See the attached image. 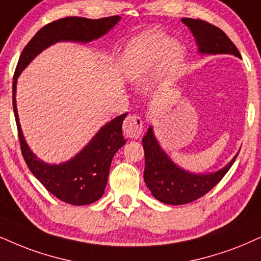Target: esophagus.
<instances>
[{"mask_svg":"<svg viewBox=\"0 0 261 261\" xmlns=\"http://www.w3.org/2000/svg\"><path fill=\"white\" fill-rule=\"evenodd\" d=\"M123 133L129 138H139L143 133V120L137 115L128 116L123 122Z\"/></svg>","mask_w":261,"mask_h":261,"instance_id":"1","label":"esophagus"}]
</instances>
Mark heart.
Returning <instances> with one entry per match:
<instances>
[{
  "mask_svg": "<svg viewBox=\"0 0 261 261\" xmlns=\"http://www.w3.org/2000/svg\"><path fill=\"white\" fill-rule=\"evenodd\" d=\"M184 58V47L160 31H146L134 38L123 58V73L128 80H138L160 69L163 81H172Z\"/></svg>",
  "mask_w": 261,
  "mask_h": 261,
  "instance_id": "heart-1",
  "label": "heart"
}]
</instances>
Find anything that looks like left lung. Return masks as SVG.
Segmentation results:
<instances>
[{"label": "left lung", "mask_w": 261, "mask_h": 261, "mask_svg": "<svg viewBox=\"0 0 261 261\" xmlns=\"http://www.w3.org/2000/svg\"><path fill=\"white\" fill-rule=\"evenodd\" d=\"M181 21L191 30L198 53L201 54H231L241 58L232 41L219 28L204 20L182 18ZM145 152L144 180L153 197L166 204H186L211 191L226 174L233 165L239 153L223 168L208 174H195L175 165L160 145L153 133L152 125L143 138Z\"/></svg>", "instance_id": "obj_1"}]
</instances>
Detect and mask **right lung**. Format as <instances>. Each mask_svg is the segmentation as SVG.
<instances>
[{"label": "right lung", "mask_w": 261, "mask_h": 261, "mask_svg": "<svg viewBox=\"0 0 261 261\" xmlns=\"http://www.w3.org/2000/svg\"><path fill=\"white\" fill-rule=\"evenodd\" d=\"M120 19V15L101 19L67 17L49 22L37 31L22 49L13 77V110L22 157L38 181L50 194L69 204H91L104 194L112 157L125 144L122 134V122L127 114L115 117L102 125L91 141L71 160L59 165H49L32 152L21 132L15 99L18 77L42 50L52 44L66 41L88 43L98 40L108 34Z\"/></svg>", "instance_id": "obj_1"}]
</instances>
